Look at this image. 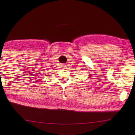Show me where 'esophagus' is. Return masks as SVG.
Masks as SVG:
<instances>
[{
    "instance_id": "esophagus-1",
    "label": "esophagus",
    "mask_w": 135,
    "mask_h": 135,
    "mask_svg": "<svg viewBox=\"0 0 135 135\" xmlns=\"http://www.w3.org/2000/svg\"><path fill=\"white\" fill-rule=\"evenodd\" d=\"M64 67H66V66H64Z\"/></svg>"
}]
</instances>
